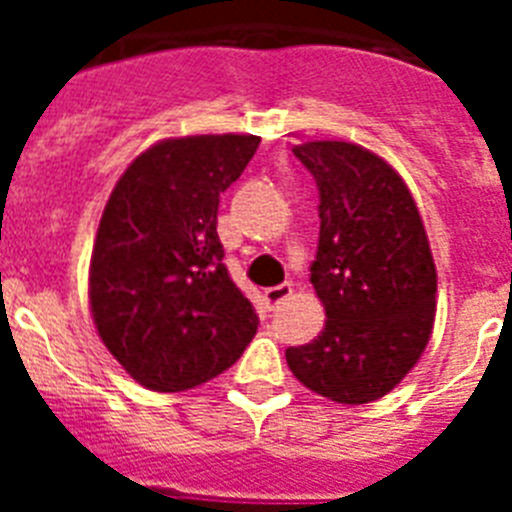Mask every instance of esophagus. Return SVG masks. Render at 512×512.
Wrapping results in <instances>:
<instances>
[{"label": "esophagus", "mask_w": 512, "mask_h": 512, "mask_svg": "<svg viewBox=\"0 0 512 512\" xmlns=\"http://www.w3.org/2000/svg\"><path fill=\"white\" fill-rule=\"evenodd\" d=\"M292 284L289 282H284V284H279V287H269V289H264V300H266V305L269 307H277V305H282L284 300H287L289 295H292Z\"/></svg>", "instance_id": "obj_1"}]
</instances>
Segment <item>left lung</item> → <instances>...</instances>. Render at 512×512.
Masks as SVG:
<instances>
[{
    "mask_svg": "<svg viewBox=\"0 0 512 512\" xmlns=\"http://www.w3.org/2000/svg\"><path fill=\"white\" fill-rule=\"evenodd\" d=\"M318 184L320 241L310 282L325 328L287 348L312 392L343 405L384 397L431 338L436 266L413 194L366 148L315 140L292 148Z\"/></svg>",
    "mask_w": 512,
    "mask_h": 512,
    "instance_id": "obj_1",
    "label": "left lung"
}]
</instances>
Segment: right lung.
<instances>
[{
    "label": "right lung",
    "mask_w": 512,
    "mask_h": 512,
    "mask_svg": "<svg viewBox=\"0 0 512 512\" xmlns=\"http://www.w3.org/2000/svg\"><path fill=\"white\" fill-rule=\"evenodd\" d=\"M256 135H192L140 153L99 220L89 300L99 338L148 390L184 392L241 359L259 315L230 279L220 194Z\"/></svg>",
    "instance_id": "1"
}]
</instances>
